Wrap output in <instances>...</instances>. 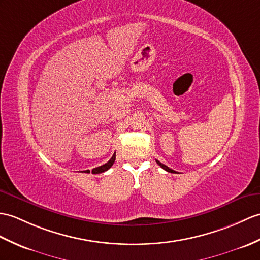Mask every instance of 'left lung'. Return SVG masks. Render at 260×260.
Returning <instances> with one entry per match:
<instances>
[{"label": "left lung", "mask_w": 260, "mask_h": 260, "mask_svg": "<svg viewBox=\"0 0 260 260\" xmlns=\"http://www.w3.org/2000/svg\"><path fill=\"white\" fill-rule=\"evenodd\" d=\"M156 162H157V164L162 168V170H165L166 172H170V173H176V172H175V171H173V170H171V168L170 167H167L166 165H164V164H161V162L160 161H158V160H156Z\"/></svg>", "instance_id": "left-lung-1"}]
</instances>
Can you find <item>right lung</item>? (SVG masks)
Listing matches in <instances>:
<instances>
[{"instance_id":"1","label":"right lung","mask_w":260,"mask_h":260,"mask_svg":"<svg viewBox=\"0 0 260 260\" xmlns=\"http://www.w3.org/2000/svg\"><path fill=\"white\" fill-rule=\"evenodd\" d=\"M115 158H116V155H115V153H114V155L112 156V158L108 160L106 164H104V165H102V166H99V167H96V168H93L92 170V173L93 174H100V173H104V172H106L107 170H110V168L113 166V164H114V161H115ZM84 173H90L89 171H84Z\"/></svg>"}]
</instances>
